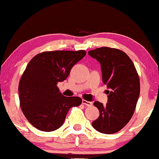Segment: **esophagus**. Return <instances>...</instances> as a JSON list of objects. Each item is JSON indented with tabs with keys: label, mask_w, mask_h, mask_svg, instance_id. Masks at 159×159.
Returning a JSON list of instances; mask_svg holds the SVG:
<instances>
[{
	"label": "esophagus",
	"mask_w": 159,
	"mask_h": 159,
	"mask_svg": "<svg viewBox=\"0 0 159 159\" xmlns=\"http://www.w3.org/2000/svg\"><path fill=\"white\" fill-rule=\"evenodd\" d=\"M82 103L84 104V105H86V106H91L93 104H92L91 101H86V100H83L82 101Z\"/></svg>",
	"instance_id": "esophagus-1"
}]
</instances>
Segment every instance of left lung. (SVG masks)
<instances>
[{
	"instance_id": "left-lung-1",
	"label": "left lung",
	"mask_w": 159,
	"mask_h": 159,
	"mask_svg": "<svg viewBox=\"0 0 159 159\" xmlns=\"http://www.w3.org/2000/svg\"><path fill=\"white\" fill-rule=\"evenodd\" d=\"M101 64L102 80L107 85L108 103L95 101L99 117L92 122L98 132L117 133L129 122L134 113L139 95L140 80L129 56L119 49L103 47L88 51Z\"/></svg>"
}]
</instances>
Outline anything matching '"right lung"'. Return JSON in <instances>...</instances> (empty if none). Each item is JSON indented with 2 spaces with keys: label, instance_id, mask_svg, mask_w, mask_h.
Returning a JSON list of instances; mask_svg holds the SVG:
<instances>
[{
  "label": "right lung",
  "instance_id": "add662e5",
  "mask_svg": "<svg viewBox=\"0 0 159 159\" xmlns=\"http://www.w3.org/2000/svg\"><path fill=\"white\" fill-rule=\"evenodd\" d=\"M84 50L44 51L27 65L19 84L20 107L34 127L51 132L62 126L68 111L79 106V97H65L57 84L69 76L72 68L86 55Z\"/></svg>",
  "mask_w": 159,
  "mask_h": 159
}]
</instances>
